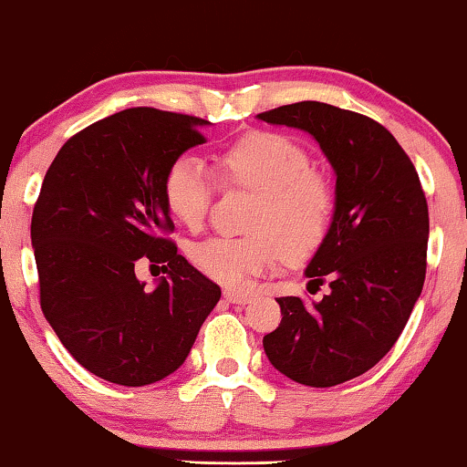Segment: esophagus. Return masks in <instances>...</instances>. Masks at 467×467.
I'll use <instances>...</instances> for the list:
<instances>
[{
	"label": "esophagus",
	"mask_w": 467,
	"mask_h": 467,
	"mask_svg": "<svg viewBox=\"0 0 467 467\" xmlns=\"http://www.w3.org/2000/svg\"><path fill=\"white\" fill-rule=\"evenodd\" d=\"M223 296H225V299H227V302H232V304H248V302H251V299H253V296H251V293H238V291H225V293H223Z\"/></svg>",
	"instance_id": "esophagus-1"
}]
</instances>
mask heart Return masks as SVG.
Wrapping results in <instances>:
<instances>
[{
  "label": "heart",
  "instance_id": "1",
  "mask_svg": "<svg viewBox=\"0 0 467 467\" xmlns=\"http://www.w3.org/2000/svg\"><path fill=\"white\" fill-rule=\"evenodd\" d=\"M223 181L259 193L246 238H213L191 248V261L216 283L246 289L270 272L280 254L308 257L327 234L334 189L327 176L310 168V155L296 140L276 131H253L219 157ZM216 181L197 157H181L163 181L168 210L184 227L206 223Z\"/></svg>",
  "mask_w": 467,
  "mask_h": 467
}]
</instances>
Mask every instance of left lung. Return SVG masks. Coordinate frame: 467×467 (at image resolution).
I'll list each match as a JSON object with an SVG mask.
<instances>
[{
	"label": "left lung",
	"instance_id": "left-lung-1",
	"mask_svg": "<svg viewBox=\"0 0 467 467\" xmlns=\"http://www.w3.org/2000/svg\"><path fill=\"white\" fill-rule=\"evenodd\" d=\"M257 119L310 133L336 174L331 225L306 267L310 283L329 276L331 293L278 297L283 321L264 337L265 355L299 385H340L391 350L423 291L425 193L398 140L363 114L297 101Z\"/></svg>",
	"mask_w": 467,
	"mask_h": 467
}]
</instances>
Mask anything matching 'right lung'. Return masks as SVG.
<instances>
[{"instance_id": "right-lung-1", "label": "right lung", "mask_w": 467, "mask_h": 467, "mask_svg": "<svg viewBox=\"0 0 467 467\" xmlns=\"http://www.w3.org/2000/svg\"><path fill=\"white\" fill-rule=\"evenodd\" d=\"M208 120L130 108L67 140L44 176L31 216L40 306L69 355L88 372L144 387L176 372L221 286L174 242L163 181ZM140 260L168 277L146 290Z\"/></svg>"}]
</instances>
